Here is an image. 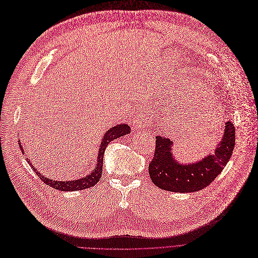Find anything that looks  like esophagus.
I'll list each match as a JSON object with an SVG mask.
<instances>
[{
  "label": "esophagus",
  "mask_w": 258,
  "mask_h": 258,
  "mask_svg": "<svg viewBox=\"0 0 258 258\" xmlns=\"http://www.w3.org/2000/svg\"><path fill=\"white\" fill-rule=\"evenodd\" d=\"M149 123L147 120H145L143 117H137L135 122H134V131L136 132H140V131H144L149 127Z\"/></svg>",
  "instance_id": "1"
}]
</instances>
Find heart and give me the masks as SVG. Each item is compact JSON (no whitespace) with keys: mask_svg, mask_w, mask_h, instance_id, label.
Listing matches in <instances>:
<instances>
[{"mask_svg":"<svg viewBox=\"0 0 258 258\" xmlns=\"http://www.w3.org/2000/svg\"><path fill=\"white\" fill-rule=\"evenodd\" d=\"M210 120L205 119H201L199 120L197 115L196 116H192V117H188L187 123L185 125L186 131H188L189 133H206L208 132L211 127H212V123H213V117L209 116Z\"/></svg>","mask_w":258,"mask_h":258,"instance_id":"obj_1","label":"heart"}]
</instances>
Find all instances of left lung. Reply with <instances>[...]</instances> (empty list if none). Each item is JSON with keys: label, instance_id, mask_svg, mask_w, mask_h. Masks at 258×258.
Instances as JSON below:
<instances>
[{"label": "left lung", "instance_id": "left-lung-1", "mask_svg": "<svg viewBox=\"0 0 258 258\" xmlns=\"http://www.w3.org/2000/svg\"><path fill=\"white\" fill-rule=\"evenodd\" d=\"M225 132L214 153L193 164H179L171 153L173 141L156 136L155 153L149 165L153 183L165 191L191 193L211 184L229 162L235 147V127L225 123Z\"/></svg>", "mask_w": 258, "mask_h": 258}]
</instances>
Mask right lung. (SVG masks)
Masks as SVG:
<instances>
[{
  "mask_svg": "<svg viewBox=\"0 0 258 258\" xmlns=\"http://www.w3.org/2000/svg\"><path fill=\"white\" fill-rule=\"evenodd\" d=\"M130 133H131V127L127 124H120V125H116L114 127L109 128L104 134V136L102 138V142H101V144H100L96 169H94V171L91 173V175L83 177L82 179H78V180H71V181L70 180L69 181L51 180V179H49L47 177H44L39 172H37L35 167H33V165H31L29 159H27V162L31 165L32 169L36 171L37 175L39 176V178L44 183L55 188V189H60V191H70V192L71 191H79V189H85V188L94 186L100 180V178H101L102 167H103V155H104V152L106 150V147L108 145V143L115 139L122 137V136L127 135V134H130ZM19 144H20L21 151L24 153L23 147L21 145V142Z\"/></svg>",
  "mask_w": 258,
  "mask_h": 258,
  "instance_id": "right-lung-1",
  "label": "right lung"
}]
</instances>
